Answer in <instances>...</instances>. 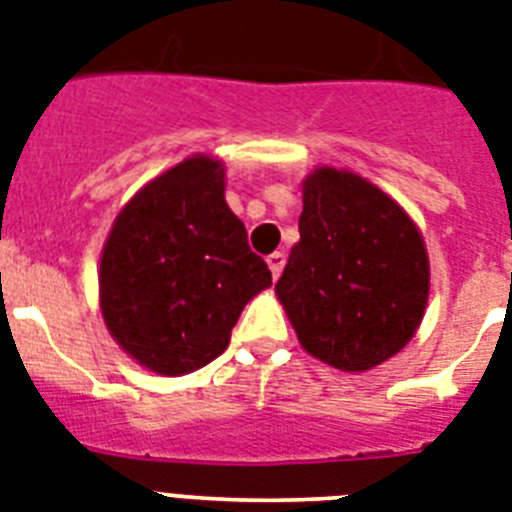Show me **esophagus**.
I'll return each mask as SVG.
<instances>
[{"label":"esophagus","mask_w":512,"mask_h":512,"mask_svg":"<svg viewBox=\"0 0 512 512\" xmlns=\"http://www.w3.org/2000/svg\"><path fill=\"white\" fill-rule=\"evenodd\" d=\"M265 263H268V268H271L273 279H279L284 271V252H273V255L265 257Z\"/></svg>","instance_id":"1"}]
</instances>
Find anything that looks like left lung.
<instances>
[{"mask_svg": "<svg viewBox=\"0 0 512 512\" xmlns=\"http://www.w3.org/2000/svg\"><path fill=\"white\" fill-rule=\"evenodd\" d=\"M298 228L276 298L300 346L343 373L403 351L429 300V255L411 214L370 179L317 166L303 179Z\"/></svg>", "mask_w": 512, "mask_h": 512, "instance_id": "left-lung-1", "label": "left lung"}]
</instances>
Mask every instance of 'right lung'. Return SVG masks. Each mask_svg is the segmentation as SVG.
Segmentation results:
<instances>
[{
    "instance_id": "obj_1",
    "label": "right lung",
    "mask_w": 512,
    "mask_h": 512,
    "mask_svg": "<svg viewBox=\"0 0 512 512\" xmlns=\"http://www.w3.org/2000/svg\"><path fill=\"white\" fill-rule=\"evenodd\" d=\"M268 287L271 271L225 201V163L206 152L139 187L101 249L104 325L158 376L217 360L244 306Z\"/></svg>"
}]
</instances>
